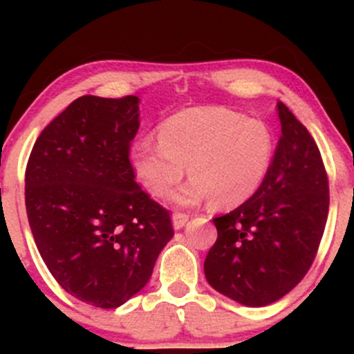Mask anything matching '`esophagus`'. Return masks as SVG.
<instances>
[{
    "mask_svg": "<svg viewBox=\"0 0 354 354\" xmlns=\"http://www.w3.org/2000/svg\"><path fill=\"white\" fill-rule=\"evenodd\" d=\"M188 214H183V212H176L173 214V227L174 230H181V227H185V224L188 223Z\"/></svg>",
    "mask_w": 354,
    "mask_h": 354,
    "instance_id": "esophagus-1",
    "label": "esophagus"
}]
</instances>
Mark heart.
Returning a JSON list of instances; mask_svg holds the SVG:
<instances>
[{"label":"heart","instance_id":"obj_1","mask_svg":"<svg viewBox=\"0 0 354 354\" xmlns=\"http://www.w3.org/2000/svg\"><path fill=\"white\" fill-rule=\"evenodd\" d=\"M157 138L133 144L131 171L147 194L166 197L188 166L194 180L173 195L183 205L209 197L216 207L240 205L262 187L274 157L263 121L224 108L180 111L160 124Z\"/></svg>","mask_w":354,"mask_h":354}]
</instances>
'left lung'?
Masks as SVG:
<instances>
[{"mask_svg":"<svg viewBox=\"0 0 354 354\" xmlns=\"http://www.w3.org/2000/svg\"><path fill=\"white\" fill-rule=\"evenodd\" d=\"M281 137L262 187L214 219L217 240L203 263L209 284L246 306L283 298L315 260L329 214V180L310 131L277 102Z\"/></svg>","mask_w":354,"mask_h":354,"instance_id":"8db88e82","label":"left lung"}]
</instances>
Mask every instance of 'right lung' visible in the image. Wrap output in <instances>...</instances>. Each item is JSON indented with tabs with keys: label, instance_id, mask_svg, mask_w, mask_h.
<instances>
[{
	"label": "right lung",
	"instance_id": "add662e5",
	"mask_svg": "<svg viewBox=\"0 0 354 354\" xmlns=\"http://www.w3.org/2000/svg\"><path fill=\"white\" fill-rule=\"evenodd\" d=\"M138 97L82 95L35 140L25 207L42 260L80 301L116 308L149 283L173 238L169 210L135 181Z\"/></svg>",
	"mask_w": 354,
	"mask_h": 354
}]
</instances>
